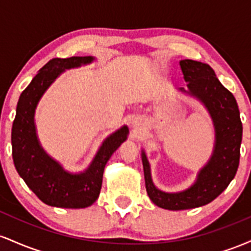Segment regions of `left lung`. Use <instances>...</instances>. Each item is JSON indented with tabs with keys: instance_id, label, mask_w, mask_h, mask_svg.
Segmentation results:
<instances>
[{
	"instance_id": "1",
	"label": "left lung",
	"mask_w": 251,
	"mask_h": 251,
	"mask_svg": "<svg viewBox=\"0 0 251 251\" xmlns=\"http://www.w3.org/2000/svg\"><path fill=\"white\" fill-rule=\"evenodd\" d=\"M188 89L179 92L196 98L208 109L215 127V145L209 162L198 172L194 185L180 192H164L154 186L150 163L142 151L148 195L157 206L166 210H186L203 206L217 198L234 179L240 164L242 127L240 109L231 92L220 82L206 63L181 60L179 62Z\"/></svg>"
}]
</instances>
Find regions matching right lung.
<instances>
[{"mask_svg":"<svg viewBox=\"0 0 251 251\" xmlns=\"http://www.w3.org/2000/svg\"><path fill=\"white\" fill-rule=\"evenodd\" d=\"M93 60L92 56L50 60L34 76L17 102L11 128L14 164L28 188L47 205L67 209L92 205L99 197L106 163L127 139L128 128L123 126L103 140L91 165L80 174L65 171L40 145L34 116L43 93L62 72L87 65Z\"/></svg>","mask_w":251,"mask_h":251,"instance_id":"add662e5","label":"right lung"}]
</instances>
